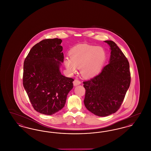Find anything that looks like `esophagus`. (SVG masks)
I'll return each mask as SVG.
<instances>
[{
	"mask_svg": "<svg viewBox=\"0 0 151 151\" xmlns=\"http://www.w3.org/2000/svg\"><path fill=\"white\" fill-rule=\"evenodd\" d=\"M73 85H74L75 86H77L80 85V84H81V82L79 81V80L75 79V80L73 81Z\"/></svg>",
	"mask_w": 151,
	"mask_h": 151,
	"instance_id": "esophagus-1",
	"label": "esophagus"
}]
</instances>
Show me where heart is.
<instances>
[{
    "label": "heart",
    "mask_w": 151,
    "mask_h": 151,
    "mask_svg": "<svg viewBox=\"0 0 151 151\" xmlns=\"http://www.w3.org/2000/svg\"><path fill=\"white\" fill-rule=\"evenodd\" d=\"M68 59L65 60L67 70L71 73L80 69L85 78H91L99 73L106 59V53L102 47L81 45L73 47L69 52Z\"/></svg>",
    "instance_id": "heart-1"
}]
</instances>
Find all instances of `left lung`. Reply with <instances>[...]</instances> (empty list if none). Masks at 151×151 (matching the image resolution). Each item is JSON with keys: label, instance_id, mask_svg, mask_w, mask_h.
<instances>
[{"label": "left lung", "instance_id": "8db88e82", "mask_svg": "<svg viewBox=\"0 0 151 151\" xmlns=\"http://www.w3.org/2000/svg\"><path fill=\"white\" fill-rule=\"evenodd\" d=\"M105 42L110 47L109 63L98 75L83 82L85 106L99 116L115 113L119 109L131 82L127 59L114 42Z\"/></svg>", "mask_w": 151, "mask_h": 151}]
</instances>
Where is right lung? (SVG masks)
Returning a JSON list of instances; mask_svg holds the SVG:
<instances>
[{"label":"right lung","mask_w":151,"mask_h":151,"mask_svg":"<svg viewBox=\"0 0 151 151\" xmlns=\"http://www.w3.org/2000/svg\"><path fill=\"white\" fill-rule=\"evenodd\" d=\"M61 39H45L36 44L24 63L23 86L35 110L52 115L65 106L73 79L61 74L63 62Z\"/></svg>","instance_id":"right-lung-1"}]
</instances>
